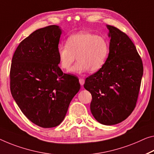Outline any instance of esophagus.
Listing matches in <instances>:
<instances>
[{
    "instance_id": "obj_1",
    "label": "esophagus",
    "mask_w": 154,
    "mask_h": 154,
    "mask_svg": "<svg viewBox=\"0 0 154 154\" xmlns=\"http://www.w3.org/2000/svg\"><path fill=\"white\" fill-rule=\"evenodd\" d=\"M79 82L81 85H83L84 83H85V79H81V78H80V79H79Z\"/></svg>"
}]
</instances>
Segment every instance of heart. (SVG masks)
Listing matches in <instances>:
<instances>
[{
    "instance_id": "heart-1",
    "label": "heart",
    "mask_w": 154,
    "mask_h": 154,
    "mask_svg": "<svg viewBox=\"0 0 154 154\" xmlns=\"http://www.w3.org/2000/svg\"><path fill=\"white\" fill-rule=\"evenodd\" d=\"M109 51V43L105 38L86 32H80L68 38L66 45L58 47L59 64L64 69L72 68L73 73L90 72L100 70L107 60Z\"/></svg>"
}]
</instances>
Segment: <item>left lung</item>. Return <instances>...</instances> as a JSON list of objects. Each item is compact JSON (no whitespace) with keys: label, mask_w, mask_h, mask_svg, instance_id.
Instances as JSON below:
<instances>
[{"label":"left lung","mask_w":154,"mask_h":154,"mask_svg":"<svg viewBox=\"0 0 154 154\" xmlns=\"http://www.w3.org/2000/svg\"><path fill=\"white\" fill-rule=\"evenodd\" d=\"M111 38L109 53L101 69L85 80L92 96L91 112L105 125L120 123L136 107L143 74V61L129 37L107 25Z\"/></svg>","instance_id":"obj_1"}]
</instances>
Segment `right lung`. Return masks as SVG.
<instances>
[{"mask_svg": "<svg viewBox=\"0 0 154 154\" xmlns=\"http://www.w3.org/2000/svg\"><path fill=\"white\" fill-rule=\"evenodd\" d=\"M61 33L57 25L34 31L20 42L11 60V95L25 116L43 128L63 122L80 88L76 77L58 67Z\"/></svg>", "mask_w": 154, "mask_h": 154, "instance_id": "add662e5", "label": "right lung"}]
</instances>
